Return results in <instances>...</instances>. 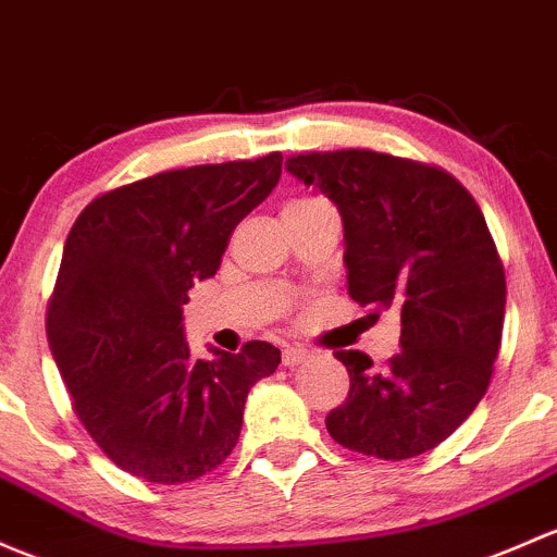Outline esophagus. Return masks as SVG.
Wrapping results in <instances>:
<instances>
[{"label":"esophagus","instance_id":"34e87169","mask_svg":"<svg viewBox=\"0 0 557 557\" xmlns=\"http://www.w3.org/2000/svg\"><path fill=\"white\" fill-rule=\"evenodd\" d=\"M309 357V352L304 347H298V344H288V347L283 349V366L294 368L298 362H304Z\"/></svg>","mask_w":557,"mask_h":557}]
</instances>
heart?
<instances>
[{"label":"heart","instance_id":"obj_1","mask_svg":"<svg viewBox=\"0 0 557 557\" xmlns=\"http://www.w3.org/2000/svg\"><path fill=\"white\" fill-rule=\"evenodd\" d=\"M304 202H314V200H298V202H290V205H304Z\"/></svg>","mask_w":557,"mask_h":557}]
</instances>
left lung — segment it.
Segmentation results:
<instances>
[{
	"mask_svg": "<svg viewBox=\"0 0 557 557\" xmlns=\"http://www.w3.org/2000/svg\"><path fill=\"white\" fill-rule=\"evenodd\" d=\"M285 171L338 208L349 296L400 314L403 349L382 371L336 352L349 395L327 432L376 459L435 448L488 389L505 325V269L478 202L437 168L366 149L298 154Z\"/></svg>",
	"mask_w": 557,
	"mask_h": 557,
	"instance_id": "1",
	"label": "left lung"
}]
</instances>
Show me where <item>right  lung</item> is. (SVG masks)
<instances>
[{
    "instance_id": "obj_1",
    "label": "right lung",
    "mask_w": 557,
    "mask_h": 557,
    "mask_svg": "<svg viewBox=\"0 0 557 557\" xmlns=\"http://www.w3.org/2000/svg\"><path fill=\"white\" fill-rule=\"evenodd\" d=\"M280 173V151L157 173L92 200L69 232L47 309L50 352L92 441L146 483L215 470L237 446L250 386L277 371L269 342L195 360L184 304Z\"/></svg>"
}]
</instances>
